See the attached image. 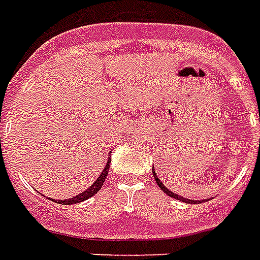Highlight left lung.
Returning a JSON list of instances; mask_svg holds the SVG:
<instances>
[{
	"label": "left lung",
	"mask_w": 260,
	"mask_h": 260,
	"mask_svg": "<svg viewBox=\"0 0 260 260\" xmlns=\"http://www.w3.org/2000/svg\"><path fill=\"white\" fill-rule=\"evenodd\" d=\"M152 175H154L155 181H156V183H158L159 187H160V189H162L163 191L167 194V196H170V197L175 198V200H181L182 202H191V204H193V202H196V204H197V202H201V201H194V200H187V198H183V197H181V196H178V194H174L173 191H170V190L167 189L166 186L163 185L162 182H160V179H159L158 175H156V171L154 170V167H152Z\"/></svg>",
	"instance_id": "8db88e82"
}]
</instances>
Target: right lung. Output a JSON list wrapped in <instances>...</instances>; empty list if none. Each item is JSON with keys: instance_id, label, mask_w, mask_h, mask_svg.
Returning a JSON list of instances; mask_svg holds the SVG:
<instances>
[{"instance_id": "add662e5", "label": "right lung", "mask_w": 260, "mask_h": 260, "mask_svg": "<svg viewBox=\"0 0 260 260\" xmlns=\"http://www.w3.org/2000/svg\"><path fill=\"white\" fill-rule=\"evenodd\" d=\"M109 167H110V158L108 159V162H106V166L105 169H104V171L101 173V175L94 181V183L91 186H90L89 189H86L83 193L78 194V196H75V197L70 198V200H59V201H56L55 200V202H58V204H62V205H71V204H78V202H82L85 201V200H87V198L93 197L94 194L97 193L98 190L101 189L102 185H104V182H105L106 179V175H108V173H109Z\"/></svg>"}]
</instances>
